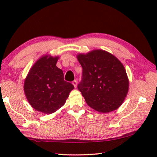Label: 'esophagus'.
Returning a JSON list of instances; mask_svg holds the SVG:
<instances>
[{
	"label": "esophagus",
	"instance_id": "34e87169",
	"mask_svg": "<svg viewBox=\"0 0 157 157\" xmlns=\"http://www.w3.org/2000/svg\"><path fill=\"white\" fill-rule=\"evenodd\" d=\"M72 84H73V86H75V88H76L77 87V81L76 80H74L72 82Z\"/></svg>",
	"mask_w": 157,
	"mask_h": 157
}]
</instances>
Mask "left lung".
Instances as JSON below:
<instances>
[{
  "mask_svg": "<svg viewBox=\"0 0 157 157\" xmlns=\"http://www.w3.org/2000/svg\"><path fill=\"white\" fill-rule=\"evenodd\" d=\"M77 58L82 67V80L78 88L90 107L100 113L116 110L129 91V79L118 58L97 49Z\"/></svg>",
  "mask_w": 157,
  "mask_h": 157,
  "instance_id": "left-lung-1",
  "label": "left lung"
}]
</instances>
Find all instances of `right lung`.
<instances>
[{
    "instance_id": "obj_1",
    "label": "right lung",
    "mask_w": 157,
    "mask_h": 157,
    "mask_svg": "<svg viewBox=\"0 0 157 157\" xmlns=\"http://www.w3.org/2000/svg\"><path fill=\"white\" fill-rule=\"evenodd\" d=\"M59 56L45 55L34 63L24 81L26 98L39 112L50 114L65 104L74 86L64 81L62 69L56 66Z\"/></svg>"
}]
</instances>
